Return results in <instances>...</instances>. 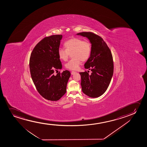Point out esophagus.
I'll return each instance as SVG.
<instances>
[{
    "label": "esophagus",
    "mask_w": 147,
    "mask_h": 147,
    "mask_svg": "<svg viewBox=\"0 0 147 147\" xmlns=\"http://www.w3.org/2000/svg\"><path fill=\"white\" fill-rule=\"evenodd\" d=\"M76 73V72H75V71H72V72H71V74H72V75L75 74V73Z\"/></svg>",
    "instance_id": "1"
}]
</instances>
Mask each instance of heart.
<instances>
[{
	"instance_id": "heart-1",
	"label": "heart",
	"mask_w": 147,
	"mask_h": 147,
	"mask_svg": "<svg viewBox=\"0 0 147 147\" xmlns=\"http://www.w3.org/2000/svg\"><path fill=\"white\" fill-rule=\"evenodd\" d=\"M66 50L59 49V58L60 60L66 61L68 59L69 54L71 55L73 59L65 64V67L70 70L78 69L81 64V61H85L88 59L91 52V44L87 40L84 41L79 38H72L65 42Z\"/></svg>"
}]
</instances>
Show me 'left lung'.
<instances>
[{
	"instance_id": "obj_1",
	"label": "left lung",
	"mask_w": 147,
	"mask_h": 147,
	"mask_svg": "<svg viewBox=\"0 0 147 147\" xmlns=\"http://www.w3.org/2000/svg\"><path fill=\"white\" fill-rule=\"evenodd\" d=\"M77 35L86 37L91 44L90 56L85 63V69L90 70V75L80 72L82 90L85 94L96 98L106 91L113 74V62L111 50L102 38L91 32H82Z\"/></svg>"
}]
</instances>
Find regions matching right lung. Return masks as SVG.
Instances as JSON below:
<instances>
[{
  "instance_id": "right-lung-1",
  "label": "right lung",
  "mask_w": 147,
  "mask_h": 147,
  "mask_svg": "<svg viewBox=\"0 0 147 147\" xmlns=\"http://www.w3.org/2000/svg\"><path fill=\"white\" fill-rule=\"evenodd\" d=\"M62 35L46 37L35 46L30 55V69L33 82L38 93L48 100H59L66 92L70 72L63 71L54 75L62 68L58 52Z\"/></svg>"
}]
</instances>
